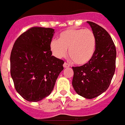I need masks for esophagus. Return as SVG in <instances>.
I'll use <instances>...</instances> for the list:
<instances>
[{
	"mask_svg": "<svg viewBox=\"0 0 125 125\" xmlns=\"http://www.w3.org/2000/svg\"><path fill=\"white\" fill-rule=\"evenodd\" d=\"M69 66H70V65H69V64H68L67 63L65 62L64 63H63V67H64V68H67V67H69Z\"/></svg>",
	"mask_w": 125,
	"mask_h": 125,
	"instance_id": "34e87169",
	"label": "esophagus"
}]
</instances>
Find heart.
Returning <instances> with one entry per match:
<instances>
[{"label":"heart","mask_w":125,"mask_h":125,"mask_svg":"<svg viewBox=\"0 0 125 125\" xmlns=\"http://www.w3.org/2000/svg\"><path fill=\"white\" fill-rule=\"evenodd\" d=\"M96 40L94 33L88 29H70L62 31L58 40L52 39L50 50L58 59L69 56L78 65L87 63L92 58L96 50Z\"/></svg>","instance_id":"1"}]
</instances>
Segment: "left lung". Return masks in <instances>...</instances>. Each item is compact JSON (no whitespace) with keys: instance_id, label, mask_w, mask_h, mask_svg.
Listing matches in <instances>:
<instances>
[{"instance_id":"left-lung-1","label":"left lung","mask_w":125,"mask_h":125,"mask_svg":"<svg viewBox=\"0 0 125 125\" xmlns=\"http://www.w3.org/2000/svg\"><path fill=\"white\" fill-rule=\"evenodd\" d=\"M96 40V50L87 63L73 67L72 84L75 92L87 99L98 96L109 87L115 70L116 48L110 35L104 29L87 21Z\"/></svg>"}]
</instances>
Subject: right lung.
<instances>
[{
    "label": "right lung",
    "instance_id": "right-lung-1",
    "mask_svg": "<svg viewBox=\"0 0 125 125\" xmlns=\"http://www.w3.org/2000/svg\"><path fill=\"white\" fill-rule=\"evenodd\" d=\"M54 29L31 27L14 42L10 73L16 91L29 102H39L52 92L63 69L62 60L52 56L50 42Z\"/></svg>",
    "mask_w": 125,
    "mask_h": 125
}]
</instances>
